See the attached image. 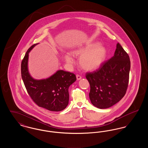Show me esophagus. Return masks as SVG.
Segmentation results:
<instances>
[{
  "mask_svg": "<svg viewBox=\"0 0 148 148\" xmlns=\"http://www.w3.org/2000/svg\"><path fill=\"white\" fill-rule=\"evenodd\" d=\"M76 77H77V80H80V79H82V77L80 76L79 75H76Z\"/></svg>",
  "mask_w": 148,
  "mask_h": 148,
  "instance_id": "34e87169",
  "label": "esophagus"
}]
</instances>
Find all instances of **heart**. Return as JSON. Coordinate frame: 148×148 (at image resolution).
I'll use <instances>...</instances> for the list:
<instances>
[{
  "label": "heart",
  "mask_w": 148,
  "mask_h": 148,
  "mask_svg": "<svg viewBox=\"0 0 148 148\" xmlns=\"http://www.w3.org/2000/svg\"><path fill=\"white\" fill-rule=\"evenodd\" d=\"M71 54L74 56L80 57L79 64L83 70L91 71L97 69L103 63L106 59V50L99 42H95L74 50ZM64 59L69 65L73 63V59L68 54L64 56Z\"/></svg>",
  "instance_id": "b5f03b06"
}]
</instances>
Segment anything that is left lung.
<instances>
[{
    "instance_id": "obj_1",
    "label": "left lung",
    "mask_w": 148,
    "mask_h": 148,
    "mask_svg": "<svg viewBox=\"0 0 148 148\" xmlns=\"http://www.w3.org/2000/svg\"><path fill=\"white\" fill-rule=\"evenodd\" d=\"M130 69V58L119 43H117L114 55L92 73H87L92 104L99 109L115 105L127 92Z\"/></svg>"
}]
</instances>
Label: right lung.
<instances>
[{
  "label": "right lung",
  "instance_id": "1",
  "mask_svg": "<svg viewBox=\"0 0 148 148\" xmlns=\"http://www.w3.org/2000/svg\"><path fill=\"white\" fill-rule=\"evenodd\" d=\"M38 44L29 48L21 62V77L30 97L38 106L50 111L60 112L68 105V89L77 78L73 73L63 70L56 71L46 79L32 77L29 72V53Z\"/></svg>",
  "mask_w": 148,
  "mask_h": 148
}]
</instances>
